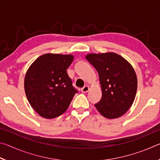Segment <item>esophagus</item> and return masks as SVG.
<instances>
[{
	"label": "esophagus",
	"instance_id": "obj_1",
	"mask_svg": "<svg viewBox=\"0 0 160 160\" xmlns=\"http://www.w3.org/2000/svg\"><path fill=\"white\" fill-rule=\"evenodd\" d=\"M89 90H90V88H89V86L85 85V86H84L82 89H81V91H82V92H84V93H86V92H88Z\"/></svg>",
	"mask_w": 160,
	"mask_h": 160
}]
</instances>
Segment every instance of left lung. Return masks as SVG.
Segmentation results:
<instances>
[{
    "instance_id": "8db88e82",
    "label": "left lung",
    "mask_w": 160,
    "mask_h": 160,
    "mask_svg": "<svg viewBox=\"0 0 160 160\" xmlns=\"http://www.w3.org/2000/svg\"><path fill=\"white\" fill-rule=\"evenodd\" d=\"M86 58L99 73L102 96L97 111L109 119L123 116L136 95L138 80L133 68L125 58L113 52L89 53Z\"/></svg>"
}]
</instances>
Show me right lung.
<instances>
[{"mask_svg":"<svg viewBox=\"0 0 160 160\" xmlns=\"http://www.w3.org/2000/svg\"><path fill=\"white\" fill-rule=\"evenodd\" d=\"M73 58L71 54L46 53L37 58L27 71V98L42 117L50 119L61 115L78 92L66 72Z\"/></svg>","mask_w":160,"mask_h":160,"instance_id":"add662e5","label":"right lung"}]
</instances>
